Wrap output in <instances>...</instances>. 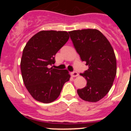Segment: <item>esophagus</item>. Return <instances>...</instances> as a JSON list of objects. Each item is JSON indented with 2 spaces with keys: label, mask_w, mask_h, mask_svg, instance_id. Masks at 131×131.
<instances>
[{
  "label": "esophagus",
  "mask_w": 131,
  "mask_h": 131,
  "mask_svg": "<svg viewBox=\"0 0 131 131\" xmlns=\"http://www.w3.org/2000/svg\"><path fill=\"white\" fill-rule=\"evenodd\" d=\"M71 75L72 77H77V76L79 75V73L77 71H73V72L71 73Z\"/></svg>",
  "instance_id": "obj_1"
}]
</instances>
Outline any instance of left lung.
I'll return each mask as SVG.
<instances>
[{"label": "left lung", "instance_id": "1", "mask_svg": "<svg viewBox=\"0 0 131 131\" xmlns=\"http://www.w3.org/2000/svg\"><path fill=\"white\" fill-rule=\"evenodd\" d=\"M77 52L89 69L81 75L86 79L85 87L77 90L83 100L96 102L108 93L117 73L115 53L106 37L97 29L69 32Z\"/></svg>", "mask_w": 131, "mask_h": 131}]
</instances>
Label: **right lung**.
I'll list each match as a JSON object with an SVG mask.
<instances>
[{"label":"right lung","instance_id":"obj_1","mask_svg":"<svg viewBox=\"0 0 131 131\" xmlns=\"http://www.w3.org/2000/svg\"><path fill=\"white\" fill-rule=\"evenodd\" d=\"M66 31H41L29 40L21 60L23 81L34 99L50 103L60 96L70 75L66 69L49 68L55 63V55L68 42Z\"/></svg>","mask_w":131,"mask_h":131}]
</instances>
